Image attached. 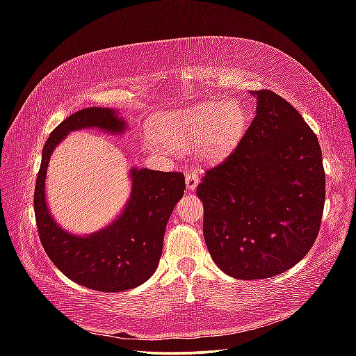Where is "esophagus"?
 <instances>
[{
	"instance_id": "obj_1",
	"label": "esophagus",
	"mask_w": 356,
	"mask_h": 356,
	"mask_svg": "<svg viewBox=\"0 0 356 356\" xmlns=\"http://www.w3.org/2000/svg\"><path fill=\"white\" fill-rule=\"evenodd\" d=\"M186 184L190 191L196 190V187L199 184V175L196 174V172H188V174L186 175Z\"/></svg>"
}]
</instances>
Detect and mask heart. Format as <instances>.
<instances>
[{"instance_id": "obj_1", "label": "heart", "mask_w": 356, "mask_h": 356, "mask_svg": "<svg viewBox=\"0 0 356 356\" xmlns=\"http://www.w3.org/2000/svg\"><path fill=\"white\" fill-rule=\"evenodd\" d=\"M248 124V114L238 102H209L177 110L161 117L156 138L178 148L197 139V153L207 160H218L239 143ZM145 145L153 148L154 143Z\"/></svg>"}]
</instances>
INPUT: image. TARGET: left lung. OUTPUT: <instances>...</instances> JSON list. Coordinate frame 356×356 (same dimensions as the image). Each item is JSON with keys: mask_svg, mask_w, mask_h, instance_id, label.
<instances>
[{"mask_svg": "<svg viewBox=\"0 0 356 356\" xmlns=\"http://www.w3.org/2000/svg\"><path fill=\"white\" fill-rule=\"evenodd\" d=\"M251 93L257 96L251 126L196 190L212 260L243 281L276 276L303 260L318 238L325 203L314 131L275 92Z\"/></svg>", "mask_w": 356, "mask_h": 356, "instance_id": "8db88e82", "label": "left lung"}]
</instances>
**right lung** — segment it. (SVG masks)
Masks as SVG:
<instances>
[{
  "mask_svg": "<svg viewBox=\"0 0 356 356\" xmlns=\"http://www.w3.org/2000/svg\"><path fill=\"white\" fill-rule=\"evenodd\" d=\"M86 127L123 134L126 122L111 108L92 106L74 113L50 134L35 182L37 229L46 254L71 281L102 293H120L141 285L157 268L166 224L184 195L186 178L181 172L135 168L131 199L115 221L89 236L67 233L49 212L46 174L55 147L70 132Z\"/></svg>",
  "mask_w": 356,
  "mask_h": 356,
  "instance_id": "1",
  "label": "right lung"
}]
</instances>
